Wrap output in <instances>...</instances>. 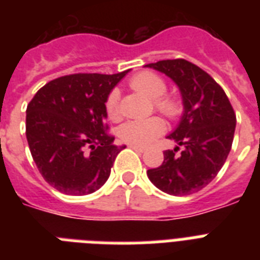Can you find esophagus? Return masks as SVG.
<instances>
[{
    "label": "esophagus",
    "instance_id": "1",
    "mask_svg": "<svg viewBox=\"0 0 260 260\" xmlns=\"http://www.w3.org/2000/svg\"><path fill=\"white\" fill-rule=\"evenodd\" d=\"M129 148H132V150H135V151H138V152H144V151H146V148H144V147L135 146V144H131Z\"/></svg>",
    "mask_w": 260,
    "mask_h": 260
}]
</instances>
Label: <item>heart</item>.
<instances>
[{"mask_svg":"<svg viewBox=\"0 0 260 260\" xmlns=\"http://www.w3.org/2000/svg\"><path fill=\"white\" fill-rule=\"evenodd\" d=\"M131 87L146 97L154 100V104L159 112L167 117H177L181 113V104L178 100L166 93V82L154 73H142L131 81ZM106 113L110 118L118 117V93L114 90L109 94L105 104ZM165 131V122L159 117H148L142 120H129L118 128V136L121 140L135 146H147Z\"/></svg>","mask_w":260,"mask_h":260,"instance_id":"obj_1","label":"heart"}]
</instances>
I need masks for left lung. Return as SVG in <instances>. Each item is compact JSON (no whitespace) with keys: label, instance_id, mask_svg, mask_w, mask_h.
<instances>
[{"label":"left lung","instance_id":"8db88e82","mask_svg":"<svg viewBox=\"0 0 260 260\" xmlns=\"http://www.w3.org/2000/svg\"><path fill=\"white\" fill-rule=\"evenodd\" d=\"M146 67L163 73L179 89L183 113L167 139L174 150L147 177L159 190L171 196L197 193L221 170L234 142L236 116L225 91L200 67L185 59L160 60ZM182 151L177 154L179 147Z\"/></svg>","mask_w":260,"mask_h":260}]
</instances>
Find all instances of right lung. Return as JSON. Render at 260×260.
<instances>
[{"label": "right lung", "mask_w": 260, "mask_h": 260, "mask_svg": "<svg viewBox=\"0 0 260 260\" xmlns=\"http://www.w3.org/2000/svg\"><path fill=\"white\" fill-rule=\"evenodd\" d=\"M128 71L51 81L26 106V140L43 178L69 196H86L110 175L118 152L105 131V102Z\"/></svg>", "instance_id": "obj_1"}]
</instances>
